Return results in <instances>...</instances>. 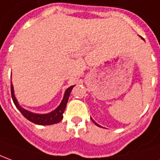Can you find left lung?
Masks as SVG:
<instances>
[{
  "mask_svg": "<svg viewBox=\"0 0 160 160\" xmlns=\"http://www.w3.org/2000/svg\"><path fill=\"white\" fill-rule=\"evenodd\" d=\"M142 39H144V38H142ZM91 120H92V121H93V119H91ZM93 123H95V124H97V125H98V126H100V125H99V124H97V123H96V122H95V121H93ZM100 127H101V126H100Z\"/></svg>",
  "mask_w": 160,
  "mask_h": 160,
  "instance_id": "obj_1",
  "label": "left lung"
}]
</instances>
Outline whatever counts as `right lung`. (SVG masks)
<instances>
[{"instance_id":"add662e5","label":"right lung","mask_w":160,"mask_h":160,"mask_svg":"<svg viewBox=\"0 0 160 160\" xmlns=\"http://www.w3.org/2000/svg\"><path fill=\"white\" fill-rule=\"evenodd\" d=\"M11 96H12V99H13V102L15 104L16 108L19 110L21 113L28 120H29L30 122L34 123L36 124H41V125H49V124H54L59 123L62 118H63V112L65 111L66 105L68 103V99H69V94L72 91L74 86H70L65 91V94L63 97V99L62 101V103H60V105L54 111V112L48 113V114H35V113H32L30 112H28L26 110H24L20 106L18 103H17V100L15 98V95H14V89H13V85L11 83Z\"/></svg>"}]
</instances>
